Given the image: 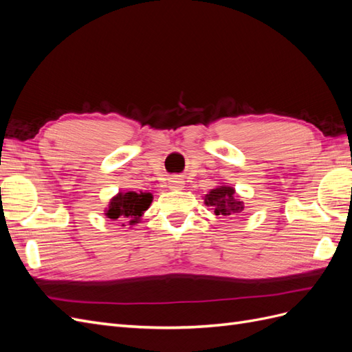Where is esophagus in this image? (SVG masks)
<instances>
[{
    "mask_svg": "<svg viewBox=\"0 0 352 352\" xmlns=\"http://www.w3.org/2000/svg\"><path fill=\"white\" fill-rule=\"evenodd\" d=\"M168 185H170V188H182L184 180L179 179V177H172L168 180Z\"/></svg>",
    "mask_w": 352,
    "mask_h": 352,
    "instance_id": "obj_1",
    "label": "esophagus"
}]
</instances>
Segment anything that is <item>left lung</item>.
I'll return each mask as SVG.
<instances>
[{
  "mask_svg": "<svg viewBox=\"0 0 352 352\" xmlns=\"http://www.w3.org/2000/svg\"><path fill=\"white\" fill-rule=\"evenodd\" d=\"M204 202L212 208L216 216L225 219H236L243 211V201L239 199L235 189L228 185H220L211 189L206 195Z\"/></svg>",
  "mask_w": 352,
  "mask_h": 352,
  "instance_id": "1",
  "label": "left lung"
}]
</instances>
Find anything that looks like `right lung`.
Returning a JSON list of instances; mask_svg holds the SVG:
<instances>
[{
  "mask_svg": "<svg viewBox=\"0 0 352 352\" xmlns=\"http://www.w3.org/2000/svg\"><path fill=\"white\" fill-rule=\"evenodd\" d=\"M153 195L150 192H133V190H127V192H119L116 197L111 198L109 208L105 210V216L109 219L122 223V226L126 225L133 226L140 223L144 211L148 210L151 206Z\"/></svg>",
  "mask_w": 352,
  "mask_h": 352,
  "instance_id": "add662e5",
  "label": "right lung"
}]
</instances>
